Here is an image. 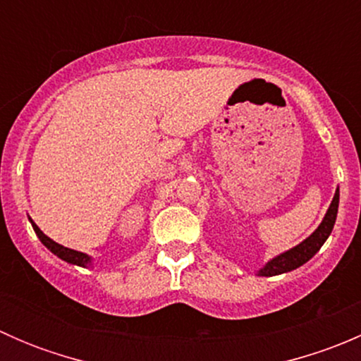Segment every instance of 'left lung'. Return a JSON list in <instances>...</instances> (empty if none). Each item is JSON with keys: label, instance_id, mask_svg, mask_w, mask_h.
I'll return each mask as SVG.
<instances>
[{"label": "left lung", "instance_id": "obj_1", "mask_svg": "<svg viewBox=\"0 0 361 361\" xmlns=\"http://www.w3.org/2000/svg\"><path fill=\"white\" fill-rule=\"evenodd\" d=\"M337 209H338V188L334 195V201L330 204L329 211H326L325 218H323L322 225L309 235L305 241H302L300 245L295 246V248L285 251L279 257L272 258L271 262L265 264L264 269L258 271V276H278L283 274V272H290L293 269L304 265L309 258L314 257L318 253L319 248L323 246V243L329 239L330 232H332L334 224H336L337 218Z\"/></svg>", "mask_w": 361, "mask_h": 361}]
</instances>
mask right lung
I'll return each instance as SVG.
<instances>
[{
  "mask_svg": "<svg viewBox=\"0 0 361 361\" xmlns=\"http://www.w3.org/2000/svg\"><path fill=\"white\" fill-rule=\"evenodd\" d=\"M31 225H32V228H35L36 235H38V238H39V241H42L43 245L47 246V248H49L50 251H52L54 255H57V257L63 258V260L69 262V264H73V265H80V267H87V265L90 264V257H89V255L80 253V251L69 250V248H66V246L57 245L56 241H52V239H50V238H47V235L43 234L42 231H39L38 225H36L35 221H32V220H31Z\"/></svg>",
  "mask_w": 361,
  "mask_h": 361,
  "instance_id": "1",
  "label": "right lung"
}]
</instances>
